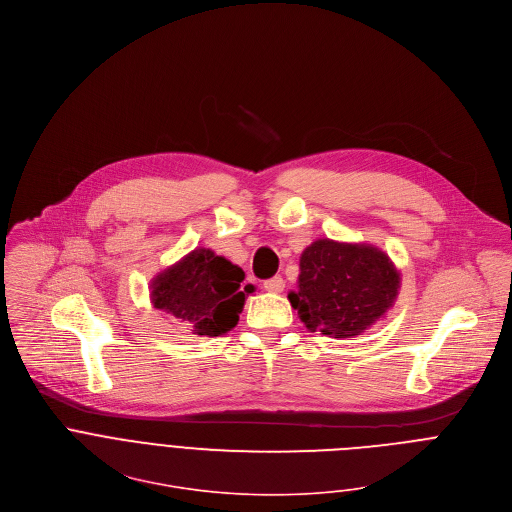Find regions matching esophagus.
<instances>
[{"label":"esophagus","mask_w":512,"mask_h":512,"mask_svg":"<svg viewBox=\"0 0 512 512\" xmlns=\"http://www.w3.org/2000/svg\"><path fill=\"white\" fill-rule=\"evenodd\" d=\"M263 287H265L269 293H281V291L285 289V281H283L281 275H275V277L267 279V281L263 283Z\"/></svg>","instance_id":"1"}]
</instances>
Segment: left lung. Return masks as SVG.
Returning <instances> with one entry per match:
<instances>
[{"label":"left lung","instance_id":"left-lung-1","mask_svg":"<svg viewBox=\"0 0 512 512\" xmlns=\"http://www.w3.org/2000/svg\"><path fill=\"white\" fill-rule=\"evenodd\" d=\"M398 289L400 273L382 249L317 239L301 253L297 291L287 299L309 331L344 339L386 317Z\"/></svg>","mask_w":512,"mask_h":512}]
</instances>
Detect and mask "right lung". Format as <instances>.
<instances>
[{
	"label": "right lung",
	"instance_id": "1",
	"mask_svg": "<svg viewBox=\"0 0 512 512\" xmlns=\"http://www.w3.org/2000/svg\"><path fill=\"white\" fill-rule=\"evenodd\" d=\"M245 273L215 251L199 247L150 281V301L187 323L193 333L217 337L231 331L253 285Z\"/></svg>",
	"mask_w": 512,
	"mask_h": 512
}]
</instances>
